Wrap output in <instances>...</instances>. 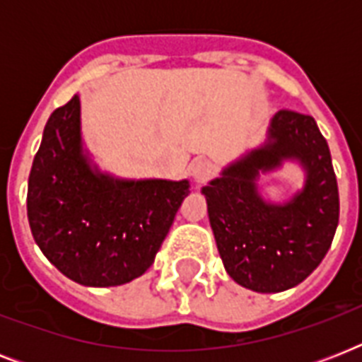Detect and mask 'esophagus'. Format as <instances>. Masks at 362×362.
Masks as SVG:
<instances>
[{"instance_id":"1","label":"esophagus","mask_w":362,"mask_h":362,"mask_svg":"<svg viewBox=\"0 0 362 362\" xmlns=\"http://www.w3.org/2000/svg\"><path fill=\"white\" fill-rule=\"evenodd\" d=\"M214 163L209 161V159H197V161H193L192 165V176L193 180L197 182V184H203L210 178V176L214 175Z\"/></svg>"}]
</instances>
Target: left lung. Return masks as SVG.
Wrapping results in <instances>:
<instances>
[{
	"label": "left lung",
	"mask_w": 362,
	"mask_h": 362,
	"mask_svg": "<svg viewBox=\"0 0 362 362\" xmlns=\"http://www.w3.org/2000/svg\"><path fill=\"white\" fill-rule=\"evenodd\" d=\"M286 160L305 170V186L284 204L267 202L258 176ZM201 192L227 274L252 291L298 286L323 261L337 233V175L325 136L308 115L276 112L263 144L223 167Z\"/></svg>",
	"instance_id": "8db88e82"
}]
</instances>
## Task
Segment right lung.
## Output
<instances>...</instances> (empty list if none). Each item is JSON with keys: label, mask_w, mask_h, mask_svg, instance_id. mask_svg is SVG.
I'll list each match as a JSON object with an SVG mask.
<instances>
[{"label": "right lung", "mask_w": 362, "mask_h": 362, "mask_svg": "<svg viewBox=\"0 0 362 362\" xmlns=\"http://www.w3.org/2000/svg\"><path fill=\"white\" fill-rule=\"evenodd\" d=\"M189 180L103 173L82 139L81 98L50 115L28 180V220L45 257L88 287L122 286L152 267Z\"/></svg>", "instance_id": "1"}]
</instances>
